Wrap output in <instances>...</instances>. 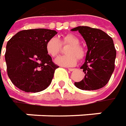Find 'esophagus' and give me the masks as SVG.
Returning <instances> with one entry per match:
<instances>
[{
    "label": "esophagus",
    "instance_id": "34e87169",
    "mask_svg": "<svg viewBox=\"0 0 126 126\" xmlns=\"http://www.w3.org/2000/svg\"><path fill=\"white\" fill-rule=\"evenodd\" d=\"M68 70L69 71H74L75 69V68H68Z\"/></svg>",
    "mask_w": 126,
    "mask_h": 126
}]
</instances>
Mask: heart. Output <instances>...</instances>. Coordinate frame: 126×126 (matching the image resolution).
<instances>
[{
  "label": "heart",
  "instance_id": "obj_1",
  "mask_svg": "<svg viewBox=\"0 0 126 126\" xmlns=\"http://www.w3.org/2000/svg\"><path fill=\"white\" fill-rule=\"evenodd\" d=\"M61 44H69V46L65 50L67 54L61 56L55 60V63L58 65L64 67L74 66L78 62V58L82 60L85 57V49L79 45V39L73 34H68L60 39L54 36L50 38L45 45L47 54L51 57H56L60 52Z\"/></svg>",
  "mask_w": 126,
  "mask_h": 126
}]
</instances>
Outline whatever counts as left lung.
<instances>
[{"instance_id": "8db88e82", "label": "left lung", "mask_w": 126, "mask_h": 126, "mask_svg": "<svg viewBox=\"0 0 126 126\" xmlns=\"http://www.w3.org/2000/svg\"><path fill=\"white\" fill-rule=\"evenodd\" d=\"M71 31H78L87 46L85 63L80 69L84 79L75 82L82 90H96L108 83L115 68L116 51L112 38L101 30L79 26Z\"/></svg>"}]
</instances>
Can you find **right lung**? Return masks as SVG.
Masks as SVG:
<instances>
[{
	"instance_id": "add662e5",
	"label": "right lung",
	"mask_w": 126,
	"mask_h": 126,
	"mask_svg": "<svg viewBox=\"0 0 126 126\" xmlns=\"http://www.w3.org/2000/svg\"><path fill=\"white\" fill-rule=\"evenodd\" d=\"M57 34L55 30H22L7 43L5 58L9 78L26 92H39L51 84L58 68L45 50L47 41Z\"/></svg>"
}]
</instances>
